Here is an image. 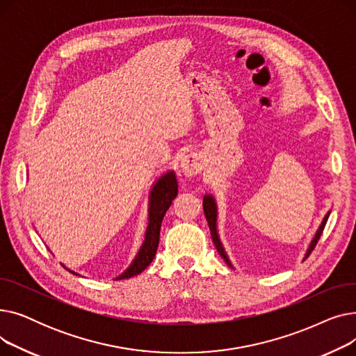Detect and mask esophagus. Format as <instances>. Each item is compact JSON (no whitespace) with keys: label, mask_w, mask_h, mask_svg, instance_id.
Masks as SVG:
<instances>
[{"label":"esophagus","mask_w":356,"mask_h":356,"mask_svg":"<svg viewBox=\"0 0 356 356\" xmlns=\"http://www.w3.org/2000/svg\"><path fill=\"white\" fill-rule=\"evenodd\" d=\"M180 168L186 176H195L202 172L203 168V160L200 154L196 153H188L180 159Z\"/></svg>","instance_id":"esophagus-1"}]
</instances>
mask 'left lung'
<instances>
[{
	"label": "left lung",
	"mask_w": 356,
	"mask_h": 356,
	"mask_svg": "<svg viewBox=\"0 0 356 356\" xmlns=\"http://www.w3.org/2000/svg\"><path fill=\"white\" fill-rule=\"evenodd\" d=\"M203 212H204V216H207L208 225H209V229H211V236H212V241H213V244H215V247H216L219 255L223 258V261H225V263H227L231 268H234V266H232V263H231V259H229V257H228V254H227V251H225V247H223V244H222L219 232H218V204H216V199H215L213 195L209 193V195H204V196H203ZM329 215H330V211L326 212V215L323 216V219H322V222H321L319 228L316 229V234H314V236H313L312 241H310V244H309V247H307V250H306V254H305V257H303V261L310 255V252H312L313 248L316 247L317 241H319V238H321V235H322V232H323V229H325V225H326Z\"/></svg>",
	"instance_id": "obj_1"
}]
</instances>
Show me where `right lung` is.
<instances>
[{
    "label": "right lung",
    "instance_id": "add662e5",
    "mask_svg": "<svg viewBox=\"0 0 356 356\" xmlns=\"http://www.w3.org/2000/svg\"><path fill=\"white\" fill-rule=\"evenodd\" d=\"M177 179L175 170H167L163 173L152 186L148 195V216H147V228L144 234V241L136 254L134 259L131 261V264L127 267L124 273H121L114 280H124L134 277L140 273H143L152 261L154 259L159 239H160V228L163 218L173 203V199L177 196ZM69 273L79 275L76 271L67 268L65 264H62Z\"/></svg>",
    "mask_w": 356,
    "mask_h": 356
}]
</instances>
